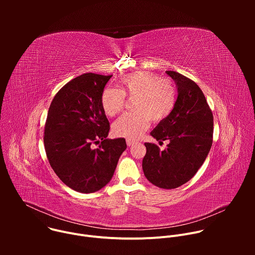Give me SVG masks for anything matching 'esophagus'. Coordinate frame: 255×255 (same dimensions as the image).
Masks as SVG:
<instances>
[{
    "instance_id": "1",
    "label": "esophagus",
    "mask_w": 255,
    "mask_h": 255,
    "mask_svg": "<svg viewBox=\"0 0 255 255\" xmlns=\"http://www.w3.org/2000/svg\"><path fill=\"white\" fill-rule=\"evenodd\" d=\"M126 142H127V145H128V146H132V145L135 143V141H133V140H130V139H128Z\"/></svg>"
}]
</instances>
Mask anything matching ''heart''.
I'll list each match as a JSON object with an SVG mask.
<instances>
[{"instance_id": "b5f03b06", "label": "heart", "mask_w": 255, "mask_h": 255, "mask_svg": "<svg viewBox=\"0 0 255 255\" xmlns=\"http://www.w3.org/2000/svg\"><path fill=\"white\" fill-rule=\"evenodd\" d=\"M126 98L135 100L134 113L125 114L114 122L113 133L118 137L138 139L149 127L150 121L159 123L172 112L176 102V89L171 80L159 78L154 72L142 70L121 79L120 90L106 88L101 95V106L109 117L119 114Z\"/></svg>"}]
</instances>
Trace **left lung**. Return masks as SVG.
I'll use <instances>...</instances> for the list:
<instances>
[{"mask_svg":"<svg viewBox=\"0 0 255 255\" xmlns=\"http://www.w3.org/2000/svg\"><path fill=\"white\" fill-rule=\"evenodd\" d=\"M175 82L177 99L170 115L151 131L157 141L168 140L161 151L154 143H144V175L154 186L171 190L189 181L204 163L213 143V114L199 86L191 79L167 70Z\"/></svg>","mask_w":255,"mask_h":255,"instance_id":"left-lung-1","label":"left lung"}]
</instances>
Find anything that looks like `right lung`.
<instances>
[{"instance_id":"add662e5","label":"right lung","mask_w":255,"mask_h":255,"mask_svg":"<svg viewBox=\"0 0 255 255\" xmlns=\"http://www.w3.org/2000/svg\"><path fill=\"white\" fill-rule=\"evenodd\" d=\"M111 78L92 72L77 77L57 92L48 110L44 128L47 159L62 183L80 193L104 188L127 148L124 138L107 139L110 123L101 95Z\"/></svg>"}]
</instances>
